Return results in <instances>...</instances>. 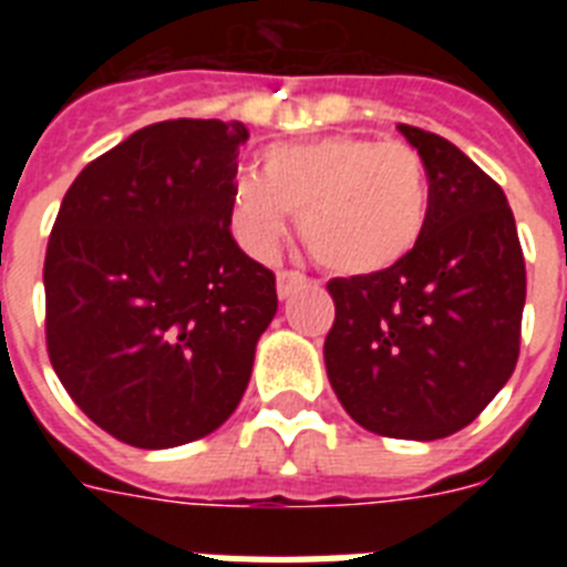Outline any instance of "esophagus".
I'll list each match as a JSON object with an SVG mask.
<instances>
[{"instance_id":"34e87169","label":"esophagus","mask_w":567,"mask_h":567,"mask_svg":"<svg viewBox=\"0 0 567 567\" xmlns=\"http://www.w3.org/2000/svg\"><path fill=\"white\" fill-rule=\"evenodd\" d=\"M302 282H306V276H302L300 270H279V274H276V293L285 300V297H291Z\"/></svg>"}]
</instances>
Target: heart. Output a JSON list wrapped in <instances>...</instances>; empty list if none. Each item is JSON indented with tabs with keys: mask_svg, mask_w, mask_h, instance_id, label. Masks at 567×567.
Segmentation results:
<instances>
[{
	"mask_svg": "<svg viewBox=\"0 0 567 567\" xmlns=\"http://www.w3.org/2000/svg\"><path fill=\"white\" fill-rule=\"evenodd\" d=\"M430 203V171L414 146L329 135L267 146L261 173L235 176L229 220L249 256L270 258L297 212L302 244L320 267L373 276L412 256Z\"/></svg>",
	"mask_w": 567,
	"mask_h": 567,
	"instance_id": "heart-1",
	"label": "heart"
}]
</instances>
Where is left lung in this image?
Masks as SVG:
<instances>
[{"label":"left lung","mask_w":567,"mask_h":567,"mask_svg":"<svg viewBox=\"0 0 567 567\" xmlns=\"http://www.w3.org/2000/svg\"><path fill=\"white\" fill-rule=\"evenodd\" d=\"M430 171V223L385 274L332 279L323 359L338 400L385 439L465 430L520 353L527 267L497 182L447 137L400 126Z\"/></svg>","instance_id":"1"}]
</instances>
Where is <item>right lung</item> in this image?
Wrapping results in <instances>:
<instances>
[{
  "label": "right lung",
  "instance_id": "obj_1",
  "mask_svg": "<svg viewBox=\"0 0 567 567\" xmlns=\"http://www.w3.org/2000/svg\"><path fill=\"white\" fill-rule=\"evenodd\" d=\"M247 126L164 120L84 167L43 261L47 350L96 426L132 447L214 432L247 391L276 276L235 244Z\"/></svg>",
  "mask_w": 567,
  "mask_h": 567
}]
</instances>
